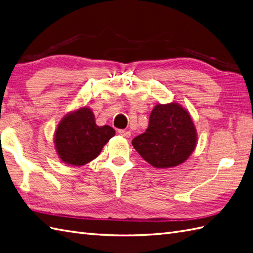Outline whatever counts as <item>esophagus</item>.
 <instances>
[{"label": "esophagus", "mask_w": 253, "mask_h": 253, "mask_svg": "<svg viewBox=\"0 0 253 253\" xmlns=\"http://www.w3.org/2000/svg\"><path fill=\"white\" fill-rule=\"evenodd\" d=\"M118 133H119L121 136L126 137V138H128V137L131 136V132L130 131H126V130H119V131H118Z\"/></svg>", "instance_id": "34e87169"}]
</instances>
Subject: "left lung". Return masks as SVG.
Instances as JSON below:
<instances>
[{
    "instance_id": "1",
    "label": "left lung",
    "mask_w": 253,
    "mask_h": 253,
    "mask_svg": "<svg viewBox=\"0 0 253 253\" xmlns=\"http://www.w3.org/2000/svg\"><path fill=\"white\" fill-rule=\"evenodd\" d=\"M198 134L189 112L176 102L157 104L150 112L147 130L133 138L142 158L157 169L184 164L197 146Z\"/></svg>"
}]
</instances>
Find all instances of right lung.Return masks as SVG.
Wrapping results in <instances>:
<instances>
[{"label": "right lung", "instance_id": "right-lung-1", "mask_svg": "<svg viewBox=\"0 0 253 253\" xmlns=\"http://www.w3.org/2000/svg\"><path fill=\"white\" fill-rule=\"evenodd\" d=\"M115 134L109 126H97L93 110L82 106L69 111L59 121L54 134V145L64 164L81 167L98 157Z\"/></svg>", "mask_w": 253, "mask_h": 253}]
</instances>
